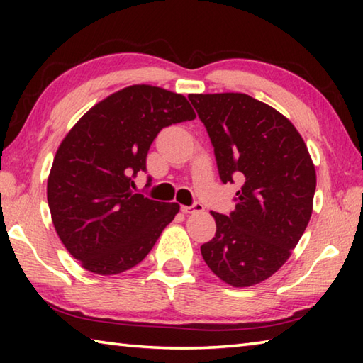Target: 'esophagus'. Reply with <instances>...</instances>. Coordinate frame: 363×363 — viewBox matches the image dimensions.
<instances>
[{"label": "esophagus", "instance_id": "34e87169", "mask_svg": "<svg viewBox=\"0 0 363 363\" xmlns=\"http://www.w3.org/2000/svg\"><path fill=\"white\" fill-rule=\"evenodd\" d=\"M181 211H182L184 214L200 213V211H203V205L199 203V201H195V203L190 205V206H181Z\"/></svg>", "mask_w": 363, "mask_h": 363}]
</instances>
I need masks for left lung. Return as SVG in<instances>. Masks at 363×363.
Masks as SVG:
<instances>
[{
  "instance_id": "obj_1",
  "label": "left lung",
  "mask_w": 363,
  "mask_h": 363,
  "mask_svg": "<svg viewBox=\"0 0 363 363\" xmlns=\"http://www.w3.org/2000/svg\"><path fill=\"white\" fill-rule=\"evenodd\" d=\"M224 184L242 182L235 210L211 213L216 233L201 256L220 280L251 286L290 257L312 214L315 168L290 121L248 94H190Z\"/></svg>"
}]
</instances>
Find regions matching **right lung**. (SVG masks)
I'll return each mask as SVG.
<instances>
[{"instance_id": "obj_1", "label": "right lung", "mask_w": 363, "mask_h": 363, "mask_svg": "<svg viewBox=\"0 0 363 363\" xmlns=\"http://www.w3.org/2000/svg\"><path fill=\"white\" fill-rule=\"evenodd\" d=\"M194 118L184 96L134 84L97 104L67 134L48 179V203L59 238L86 270L113 275L138 266L174 219L179 205L134 194L133 179L147 171L158 133Z\"/></svg>"}]
</instances>
